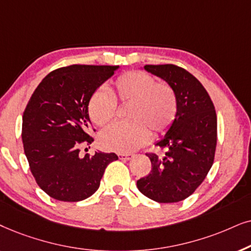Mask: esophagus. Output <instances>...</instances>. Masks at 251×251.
I'll return each instance as SVG.
<instances>
[{
    "label": "esophagus",
    "mask_w": 251,
    "mask_h": 251,
    "mask_svg": "<svg viewBox=\"0 0 251 251\" xmlns=\"http://www.w3.org/2000/svg\"><path fill=\"white\" fill-rule=\"evenodd\" d=\"M133 153H118V157H119V159H122V160H128V159H131V158H133Z\"/></svg>",
    "instance_id": "obj_1"
}]
</instances>
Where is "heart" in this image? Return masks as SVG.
I'll list each match as a JSON object with an SVG mask.
<instances>
[{
    "instance_id": "heart-1",
    "label": "heart",
    "mask_w": 251,
    "mask_h": 251,
    "mask_svg": "<svg viewBox=\"0 0 251 251\" xmlns=\"http://www.w3.org/2000/svg\"><path fill=\"white\" fill-rule=\"evenodd\" d=\"M128 105L126 117L131 122L117 123L103 131L101 143L117 152H131L145 146L149 131L160 134L172 125L178 112V101L168 83L157 82L141 71L126 72L113 82L111 94L103 89L93 93L88 115L98 126H105L116 115L117 103Z\"/></svg>"
}]
</instances>
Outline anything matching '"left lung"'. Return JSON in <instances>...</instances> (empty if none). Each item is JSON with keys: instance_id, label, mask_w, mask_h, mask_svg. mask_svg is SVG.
Wrapping results in <instances>:
<instances>
[{"instance_id": "obj_1", "label": "left lung", "mask_w": 251, "mask_h": 251, "mask_svg": "<svg viewBox=\"0 0 251 251\" xmlns=\"http://www.w3.org/2000/svg\"><path fill=\"white\" fill-rule=\"evenodd\" d=\"M145 70L165 80L178 101V112L157 146L164 156L147 153L149 175L136 181L140 192L159 203H176L188 198L211 169L217 146L215 105L202 83L185 69L173 64L145 65Z\"/></svg>"}]
</instances>
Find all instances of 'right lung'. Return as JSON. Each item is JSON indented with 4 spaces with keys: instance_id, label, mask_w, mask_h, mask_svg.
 Wrapping results in <instances>:
<instances>
[{
    "instance_id": "obj_1",
    "label": "right lung",
    "mask_w": 251,
    "mask_h": 251,
    "mask_svg": "<svg viewBox=\"0 0 251 251\" xmlns=\"http://www.w3.org/2000/svg\"><path fill=\"white\" fill-rule=\"evenodd\" d=\"M119 66L70 65L50 72L23 115L22 139L36 183L50 198L78 202L92 196L115 152L80 156L91 145L88 101Z\"/></svg>"
}]
</instances>
